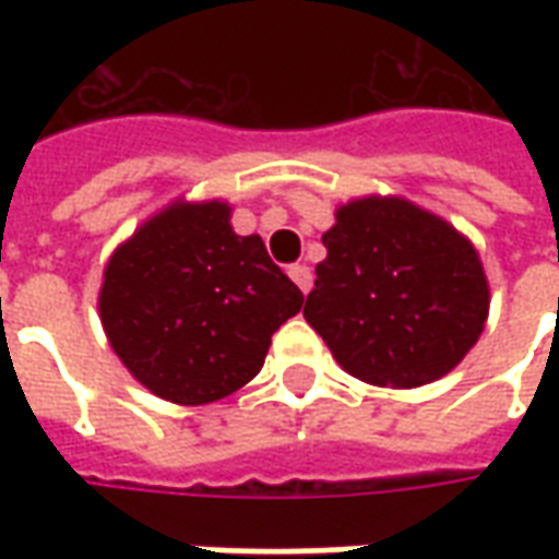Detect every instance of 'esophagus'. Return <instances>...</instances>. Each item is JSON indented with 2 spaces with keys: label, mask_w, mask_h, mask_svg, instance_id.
<instances>
[{
  "label": "esophagus",
  "mask_w": 559,
  "mask_h": 559,
  "mask_svg": "<svg viewBox=\"0 0 559 559\" xmlns=\"http://www.w3.org/2000/svg\"><path fill=\"white\" fill-rule=\"evenodd\" d=\"M290 278L296 281V287L302 293L311 290V284H314V275H311V269L305 266V263H296V266H290Z\"/></svg>",
  "instance_id": "1"
}]
</instances>
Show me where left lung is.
<instances>
[{
  "instance_id": "left-lung-1",
  "label": "left lung",
  "mask_w": 559,
  "mask_h": 559,
  "mask_svg": "<svg viewBox=\"0 0 559 559\" xmlns=\"http://www.w3.org/2000/svg\"><path fill=\"white\" fill-rule=\"evenodd\" d=\"M305 320L347 374L392 389L449 374L479 341L488 281L476 248L399 197L338 209Z\"/></svg>"
}]
</instances>
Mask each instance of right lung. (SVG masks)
I'll return each instance as SVG.
<instances>
[{
	"mask_svg": "<svg viewBox=\"0 0 559 559\" xmlns=\"http://www.w3.org/2000/svg\"><path fill=\"white\" fill-rule=\"evenodd\" d=\"M305 296L260 236H236L227 203H173L104 269L102 323L140 383L173 404H209L254 380L272 335Z\"/></svg>",
	"mask_w": 559,
	"mask_h": 559,
	"instance_id": "add662e5",
	"label": "right lung"
}]
</instances>
